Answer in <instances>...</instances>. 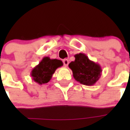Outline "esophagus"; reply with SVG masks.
<instances>
[{
	"label": "esophagus",
	"mask_w": 130,
	"mask_h": 130,
	"mask_svg": "<svg viewBox=\"0 0 130 130\" xmlns=\"http://www.w3.org/2000/svg\"><path fill=\"white\" fill-rule=\"evenodd\" d=\"M63 64H64V67H67L69 64V60L68 59L63 60Z\"/></svg>",
	"instance_id": "34e87169"
}]
</instances>
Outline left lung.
Instances as JSON below:
<instances>
[{
	"instance_id": "obj_1",
	"label": "left lung",
	"mask_w": 130,
	"mask_h": 130,
	"mask_svg": "<svg viewBox=\"0 0 130 130\" xmlns=\"http://www.w3.org/2000/svg\"><path fill=\"white\" fill-rule=\"evenodd\" d=\"M75 60L69 64V68L73 72V76L77 81L87 86H92L102 75L100 65L90 60L85 54H76Z\"/></svg>"
}]
</instances>
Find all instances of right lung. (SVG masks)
I'll use <instances>...</instances> for the list:
<instances>
[{
  "instance_id": "right-lung-1",
  "label": "right lung",
  "mask_w": 130,
  "mask_h": 130,
  "mask_svg": "<svg viewBox=\"0 0 130 130\" xmlns=\"http://www.w3.org/2000/svg\"><path fill=\"white\" fill-rule=\"evenodd\" d=\"M63 63L58 59H51L48 57H43L40 63L32 70L30 75L33 81L39 85L47 83L51 79L53 74Z\"/></svg>"
}]
</instances>
